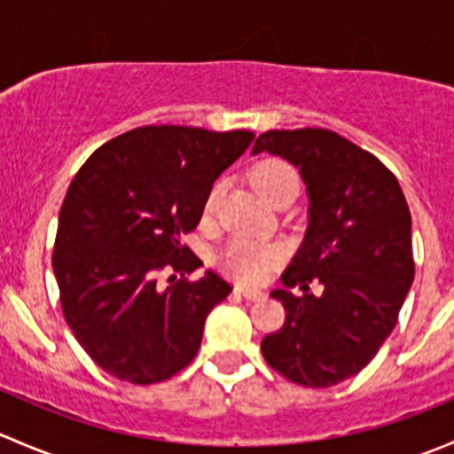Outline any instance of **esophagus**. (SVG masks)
<instances>
[{
    "mask_svg": "<svg viewBox=\"0 0 454 454\" xmlns=\"http://www.w3.org/2000/svg\"><path fill=\"white\" fill-rule=\"evenodd\" d=\"M237 294L244 296L246 301H263L265 294L261 290H248V287H237Z\"/></svg>",
    "mask_w": 454,
    "mask_h": 454,
    "instance_id": "esophagus-1",
    "label": "esophagus"
}]
</instances>
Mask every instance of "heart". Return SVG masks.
Listing matches in <instances>:
<instances>
[{"label":"heart","instance_id":"obj_1","mask_svg":"<svg viewBox=\"0 0 454 454\" xmlns=\"http://www.w3.org/2000/svg\"><path fill=\"white\" fill-rule=\"evenodd\" d=\"M253 182L265 201H272L287 186H299L296 171L281 160H268V162L259 164L253 171ZM223 189H226L223 182H215L210 186L204 204L206 217H213L217 213ZM283 256H286V250L278 244H263V241L248 239V237H235L223 250L222 263L239 281L254 283L261 281L274 265L281 263Z\"/></svg>","mask_w":454,"mask_h":454}]
</instances>
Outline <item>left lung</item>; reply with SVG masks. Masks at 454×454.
<instances>
[{
	"label": "left lung",
	"mask_w": 454,
	"mask_h": 454,
	"mask_svg": "<svg viewBox=\"0 0 454 454\" xmlns=\"http://www.w3.org/2000/svg\"><path fill=\"white\" fill-rule=\"evenodd\" d=\"M263 151L299 168L309 219L283 287L270 294L286 308V323L261 351L290 382L333 387L373 360L413 286L409 204L375 155L329 129L265 131L253 155ZM312 280L318 295L309 292Z\"/></svg>",
	"instance_id": "1"
}]
</instances>
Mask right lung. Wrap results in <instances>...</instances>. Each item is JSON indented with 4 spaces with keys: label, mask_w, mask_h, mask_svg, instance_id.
<instances>
[{
    "label": "right lung",
    "mask_w": 454,
    "mask_h": 454,
    "mask_svg": "<svg viewBox=\"0 0 454 454\" xmlns=\"http://www.w3.org/2000/svg\"><path fill=\"white\" fill-rule=\"evenodd\" d=\"M253 140V131L138 127L96 149L72 180L54 277L72 333L114 378L162 382L198 354L206 316L232 287L213 270L168 287L158 274L200 268L182 235L198 226L210 186Z\"/></svg>",
    "instance_id": "obj_1"
}]
</instances>
